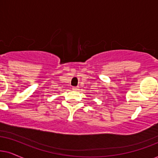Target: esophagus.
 Segmentation results:
<instances>
[{"label":"esophagus","instance_id":"esophagus-1","mask_svg":"<svg viewBox=\"0 0 158 158\" xmlns=\"http://www.w3.org/2000/svg\"><path fill=\"white\" fill-rule=\"evenodd\" d=\"M72 89L74 90V91H77V90L79 89V87H73Z\"/></svg>","mask_w":158,"mask_h":158}]
</instances>
